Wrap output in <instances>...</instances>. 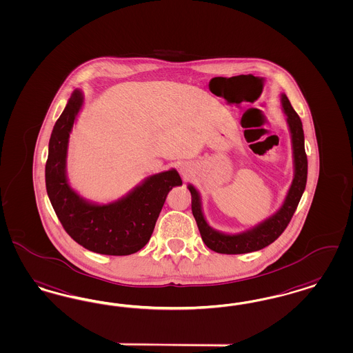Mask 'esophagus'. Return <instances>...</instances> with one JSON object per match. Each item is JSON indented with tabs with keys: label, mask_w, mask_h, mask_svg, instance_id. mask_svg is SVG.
I'll return each instance as SVG.
<instances>
[{
	"label": "esophagus",
	"mask_w": 353,
	"mask_h": 353,
	"mask_svg": "<svg viewBox=\"0 0 353 353\" xmlns=\"http://www.w3.org/2000/svg\"><path fill=\"white\" fill-rule=\"evenodd\" d=\"M181 170H182L183 175H185V176H187V174H188V172H187V169H185V168H184V166H183V168H182V169H181Z\"/></svg>",
	"instance_id": "esophagus-1"
}]
</instances>
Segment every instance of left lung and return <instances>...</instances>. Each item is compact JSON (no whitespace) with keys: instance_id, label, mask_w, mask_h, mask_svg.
Here are the masks:
<instances>
[{"instance_id":"8db88e82","label":"left lung","mask_w":353,"mask_h":353,"mask_svg":"<svg viewBox=\"0 0 353 353\" xmlns=\"http://www.w3.org/2000/svg\"><path fill=\"white\" fill-rule=\"evenodd\" d=\"M281 108L287 117L288 130L290 133L292 152H293V181L288 190L287 196L281 207L272 216L250 228L245 232L229 234L213 229L209 225L201 205V197L195 185L188 184L187 188L191 192V208L195 217L199 232L207 248L220 254H246L258 251L271 245L285 230L292 216L294 214L300 203L301 196L306 187L307 179V157L305 153V136L302 130V121L297 112L293 110L287 95H280Z\"/></svg>"}]
</instances>
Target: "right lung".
Masks as SVG:
<instances>
[{"instance_id": "add662e5", "label": "right lung", "mask_w": 353, "mask_h": 353, "mask_svg": "<svg viewBox=\"0 0 353 353\" xmlns=\"http://www.w3.org/2000/svg\"><path fill=\"white\" fill-rule=\"evenodd\" d=\"M83 102V94L76 89L53 127L46 165L47 194L66 233L82 248L103 255H131L149 242L166 196L182 179L175 169L153 174L105 204L79 195L68 179L66 158Z\"/></svg>"}]
</instances>
